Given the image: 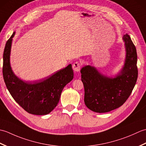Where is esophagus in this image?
Returning a JSON list of instances; mask_svg holds the SVG:
<instances>
[{
	"mask_svg": "<svg viewBox=\"0 0 146 146\" xmlns=\"http://www.w3.org/2000/svg\"><path fill=\"white\" fill-rule=\"evenodd\" d=\"M72 68L75 72H78V71H80V69H81V64H80V63L78 61L75 62V63L73 64Z\"/></svg>",
	"mask_w": 146,
	"mask_h": 146,
	"instance_id": "34e87169",
	"label": "esophagus"
}]
</instances>
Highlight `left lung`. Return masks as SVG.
<instances>
[{"instance_id":"1","label":"left lung","mask_w":146,"mask_h":146,"mask_svg":"<svg viewBox=\"0 0 146 146\" xmlns=\"http://www.w3.org/2000/svg\"><path fill=\"white\" fill-rule=\"evenodd\" d=\"M122 39L125 59L122 68L117 75L113 77L105 75L90 65L84 66L80 71L85 88V105L95 112H108L122 106L137 82L136 48L127 34L123 35Z\"/></svg>"}]
</instances>
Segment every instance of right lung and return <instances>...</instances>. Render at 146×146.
<instances>
[{"label": "right lung", "mask_w": 146, "mask_h": 146, "mask_svg": "<svg viewBox=\"0 0 146 146\" xmlns=\"http://www.w3.org/2000/svg\"><path fill=\"white\" fill-rule=\"evenodd\" d=\"M8 39L3 54L2 73L7 88L14 100L27 112L38 115L49 113L57 106L64 87L73 79L71 64L39 82L24 81L15 75L11 66L12 38Z\"/></svg>", "instance_id": "right-lung-1"}]
</instances>
